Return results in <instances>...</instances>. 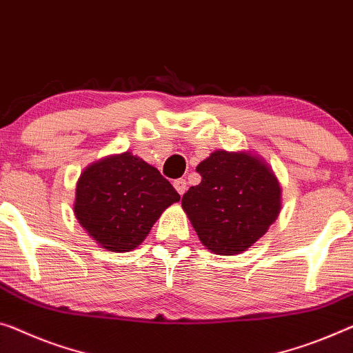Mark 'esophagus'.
Here are the masks:
<instances>
[{
	"mask_svg": "<svg viewBox=\"0 0 353 353\" xmlns=\"http://www.w3.org/2000/svg\"><path fill=\"white\" fill-rule=\"evenodd\" d=\"M173 188L176 189L178 194L183 195L184 192H186V189H188V183H186V180H183V178H180V180L173 181Z\"/></svg>",
	"mask_w": 353,
	"mask_h": 353,
	"instance_id": "esophagus-1",
	"label": "esophagus"
}]
</instances>
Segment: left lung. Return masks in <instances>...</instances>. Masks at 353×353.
<instances>
[{
	"label": "left lung",
	"mask_w": 353,
	"mask_h": 353,
	"mask_svg": "<svg viewBox=\"0 0 353 353\" xmlns=\"http://www.w3.org/2000/svg\"><path fill=\"white\" fill-rule=\"evenodd\" d=\"M195 170L202 181L183 195L181 207L213 254H241L278 219L281 184L259 154L216 150Z\"/></svg>",
	"instance_id": "8db88e82"
}]
</instances>
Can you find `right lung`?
Returning <instances> with one entry per match:
<instances>
[{"label": "right lung", "instance_id": "add662e5", "mask_svg": "<svg viewBox=\"0 0 353 353\" xmlns=\"http://www.w3.org/2000/svg\"><path fill=\"white\" fill-rule=\"evenodd\" d=\"M176 202L180 194L156 167L124 151L82 172L74 214L101 248L128 252L142 245L159 216Z\"/></svg>", "mask_w": 353, "mask_h": 353}]
</instances>
